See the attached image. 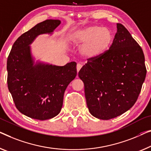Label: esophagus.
I'll list each match as a JSON object with an SVG mask.
<instances>
[{"mask_svg":"<svg viewBox=\"0 0 151 151\" xmlns=\"http://www.w3.org/2000/svg\"><path fill=\"white\" fill-rule=\"evenodd\" d=\"M82 68V65L81 64H77V65H76V70H77V72L78 73L80 70V69Z\"/></svg>","mask_w":151,"mask_h":151,"instance_id":"obj_1","label":"esophagus"}]
</instances>
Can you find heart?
<instances>
[{
  "mask_svg": "<svg viewBox=\"0 0 151 151\" xmlns=\"http://www.w3.org/2000/svg\"><path fill=\"white\" fill-rule=\"evenodd\" d=\"M113 39V33L111 29L92 26L76 31L72 40L76 45H82L81 53L83 56L93 59L106 52Z\"/></svg>",
  "mask_w": 151,
  "mask_h": 151,
  "instance_id": "heart-1",
  "label": "heart"
}]
</instances>
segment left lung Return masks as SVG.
Listing matches in <instances>:
<instances>
[{
	"instance_id": "obj_1",
	"label": "left lung",
	"mask_w": 151,
	"mask_h": 151,
	"mask_svg": "<svg viewBox=\"0 0 151 151\" xmlns=\"http://www.w3.org/2000/svg\"><path fill=\"white\" fill-rule=\"evenodd\" d=\"M116 28L109 50L88 59L78 74L89 112L102 120L116 117L133 106L147 75L140 46L124 26L117 24Z\"/></svg>"
}]
</instances>
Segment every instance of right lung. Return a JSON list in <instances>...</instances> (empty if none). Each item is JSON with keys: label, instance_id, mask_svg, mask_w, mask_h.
I'll list each match as a JSON object with an SVG mask.
<instances>
[{"label": "right lung", "instance_id": "right-lung-1", "mask_svg": "<svg viewBox=\"0 0 151 151\" xmlns=\"http://www.w3.org/2000/svg\"><path fill=\"white\" fill-rule=\"evenodd\" d=\"M61 23L47 19L15 40L6 64L8 88L18 111L28 117L47 120L61 111L64 91L76 76V63L64 66L34 61L30 45L42 34H51Z\"/></svg>", "mask_w": 151, "mask_h": 151}]
</instances>
